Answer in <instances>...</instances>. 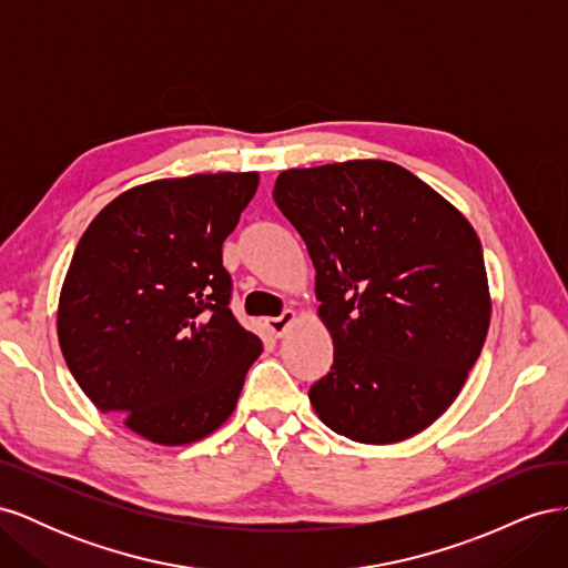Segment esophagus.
<instances>
[{"label": "esophagus", "mask_w": 568, "mask_h": 568, "mask_svg": "<svg viewBox=\"0 0 568 568\" xmlns=\"http://www.w3.org/2000/svg\"><path fill=\"white\" fill-rule=\"evenodd\" d=\"M296 322V313L294 311H284L280 317H267L265 320V326H267V332L272 334V336H284L286 334V329L291 324Z\"/></svg>", "instance_id": "1"}]
</instances>
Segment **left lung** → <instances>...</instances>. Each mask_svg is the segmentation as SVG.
I'll return each instance as SVG.
<instances>
[{
    "instance_id": "obj_1",
    "label": "left lung",
    "mask_w": 568,
    "mask_h": 568,
    "mask_svg": "<svg viewBox=\"0 0 568 568\" xmlns=\"http://www.w3.org/2000/svg\"><path fill=\"white\" fill-rule=\"evenodd\" d=\"M272 196L313 257L334 341L332 372L307 393L317 417L369 445L424 432L455 403L490 324L469 220L376 159L284 170Z\"/></svg>"
}]
</instances>
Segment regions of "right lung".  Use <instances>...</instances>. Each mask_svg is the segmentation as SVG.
Here are the masks:
<instances>
[{"label": "right lung", "instance_id": "1", "mask_svg": "<svg viewBox=\"0 0 568 568\" xmlns=\"http://www.w3.org/2000/svg\"><path fill=\"white\" fill-rule=\"evenodd\" d=\"M257 182L201 173L136 184L80 236L59 296V346L84 395L144 440L211 436L263 353L230 311L222 267V242Z\"/></svg>", "mask_w": 568, "mask_h": 568}]
</instances>
